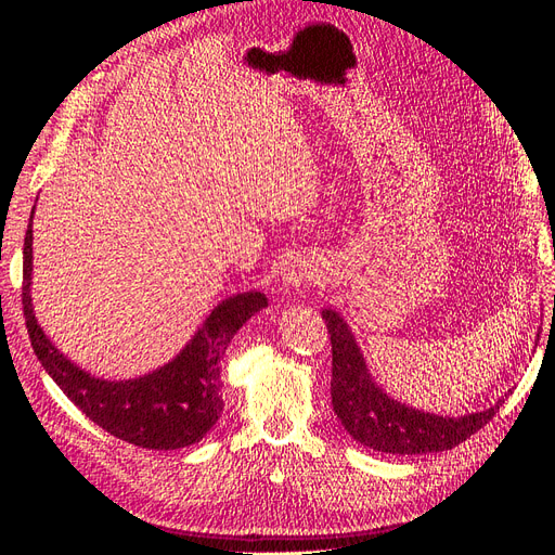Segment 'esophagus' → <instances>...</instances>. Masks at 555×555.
<instances>
[{
    "mask_svg": "<svg viewBox=\"0 0 555 555\" xmlns=\"http://www.w3.org/2000/svg\"><path fill=\"white\" fill-rule=\"evenodd\" d=\"M284 287H289V289H296V287H300V284L306 282V273L300 271V268H292V271H287L284 273Z\"/></svg>",
    "mask_w": 555,
    "mask_h": 555,
    "instance_id": "obj_1",
    "label": "esophagus"
}]
</instances>
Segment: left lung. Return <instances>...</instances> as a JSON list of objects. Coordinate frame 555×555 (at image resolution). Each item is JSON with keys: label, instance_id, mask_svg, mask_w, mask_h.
I'll return each instance as SVG.
<instances>
[{"label": "left lung", "instance_id": "left-lung-1", "mask_svg": "<svg viewBox=\"0 0 555 555\" xmlns=\"http://www.w3.org/2000/svg\"><path fill=\"white\" fill-rule=\"evenodd\" d=\"M322 319L331 333L333 351V412L351 438L367 449L400 456L453 449L489 424L507 398H498L489 410L463 416H442L405 405L386 393L367 371L354 333L340 312L324 308Z\"/></svg>", "mask_w": 555, "mask_h": 555}]
</instances>
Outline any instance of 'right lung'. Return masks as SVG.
<instances>
[{
    "instance_id": "right-lung-1",
    "label": "right lung",
    "mask_w": 555,
    "mask_h": 555,
    "mask_svg": "<svg viewBox=\"0 0 555 555\" xmlns=\"http://www.w3.org/2000/svg\"><path fill=\"white\" fill-rule=\"evenodd\" d=\"M35 217V210H31ZM31 220L23 247V312L35 354L46 373L92 422L133 447L171 451L196 444L222 414L220 367L233 335L268 306L261 292L217 304L169 363L133 379H104L82 371L50 343L31 306Z\"/></svg>"
}]
</instances>
